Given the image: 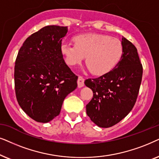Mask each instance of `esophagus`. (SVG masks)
<instances>
[{
  "label": "esophagus",
  "mask_w": 159,
  "mask_h": 159,
  "mask_svg": "<svg viewBox=\"0 0 159 159\" xmlns=\"http://www.w3.org/2000/svg\"><path fill=\"white\" fill-rule=\"evenodd\" d=\"M84 85V78L82 76H78V86L79 88L82 87Z\"/></svg>",
  "instance_id": "34e87169"
}]
</instances>
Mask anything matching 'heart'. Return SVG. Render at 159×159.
Here are the masks:
<instances>
[{"instance_id":"1","label":"heart","mask_w":159,"mask_h":159,"mask_svg":"<svg viewBox=\"0 0 159 159\" xmlns=\"http://www.w3.org/2000/svg\"><path fill=\"white\" fill-rule=\"evenodd\" d=\"M75 45L62 43L60 50L70 66L80 64L86 57V64L95 75H105L112 70L122 56L119 40L104 34L86 33L73 38Z\"/></svg>"}]
</instances>
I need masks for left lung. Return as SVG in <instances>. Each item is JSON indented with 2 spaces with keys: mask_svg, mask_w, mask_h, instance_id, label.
<instances>
[{
  "mask_svg": "<svg viewBox=\"0 0 159 159\" xmlns=\"http://www.w3.org/2000/svg\"><path fill=\"white\" fill-rule=\"evenodd\" d=\"M122 56L115 67L84 84L93 92L86 105V113L96 125L108 128L118 124L132 111L136 102L143 76V66L135 46L124 37Z\"/></svg>",
  "mask_w": 159,
  "mask_h": 159,
  "instance_id": "1",
  "label": "left lung"
}]
</instances>
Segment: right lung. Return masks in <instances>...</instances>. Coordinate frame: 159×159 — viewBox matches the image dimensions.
<instances>
[{"instance_id": "obj_1", "label": "right lung", "mask_w": 159, "mask_h": 159, "mask_svg": "<svg viewBox=\"0 0 159 159\" xmlns=\"http://www.w3.org/2000/svg\"><path fill=\"white\" fill-rule=\"evenodd\" d=\"M67 33V27H44L25 40L16 57V99L37 122L47 123L57 116L65 97L77 87L78 76L66 65L60 50Z\"/></svg>"}]
</instances>
